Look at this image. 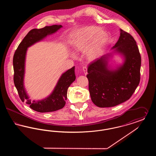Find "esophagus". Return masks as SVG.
I'll return each mask as SVG.
<instances>
[{"mask_svg": "<svg viewBox=\"0 0 156 156\" xmlns=\"http://www.w3.org/2000/svg\"><path fill=\"white\" fill-rule=\"evenodd\" d=\"M82 69H83V73L85 74V75L87 74V68L86 67H83V68H82Z\"/></svg>", "mask_w": 156, "mask_h": 156, "instance_id": "obj_1", "label": "esophagus"}]
</instances>
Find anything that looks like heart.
I'll return each mask as SVG.
<instances>
[{"mask_svg":"<svg viewBox=\"0 0 156 156\" xmlns=\"http://www.w3.org/2000/svg\"><path fill=\"white\" fill-rule=\"evenodd\" d=\"M71 37L70 44L74 51L85 52L88 50L87 55L89 60L97 58L108 40V33L101 31V27L95 26L76 30L71 33Z\"/></svg>","mask_w":156,"mask_h":156,"instance_id":"b5f03b06","label":"heart"}]
</instances>
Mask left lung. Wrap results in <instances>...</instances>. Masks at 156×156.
<instances>
[{
    "instance_id": "1",
    "label": "left lung",
    "mask_w": 156,
    "mask_h": 156,
    "mask_svg": "<svg viewBox=\"0 0 156 156\" xmlns=\"http://www.w3.org/2000/svg\"><path fill=\"white\" fill-rule=\"evenodd\" d=\"M118 41L113 47L124 57L123 65L110 69L106 54L91 62L87 75L91 100L100 108H109L122 104L132 97L140 80L141 56L133 37L120 30Z\"/></svg>"
}]
</instances>
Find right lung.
Returning <instances> with one entry per match:
<instances>
[{
  "instance_id": "add662e5",
  "label": "right lung",
  "mask_w": 156,
  "mask_h": 156,
  "mask_svg": "<svg viewBox=\"0 0 156 156\" xmlns=\"http://www.w3.org/2000/svg\"><path fill=\"white\" fill-rule=\"evenodd\" d=\"M62 27L61 25H52L30 30L19 45L13 56V81L15 87L22 101L30 105V108L35 111L45 113L62 109L66 105L68 88L76 78L75 67H73L62 74L50 96L38 101H31L24 87L25 59L27 48L41 41L47 36L55 33Z\"/></svg>"
}]
</instances>
